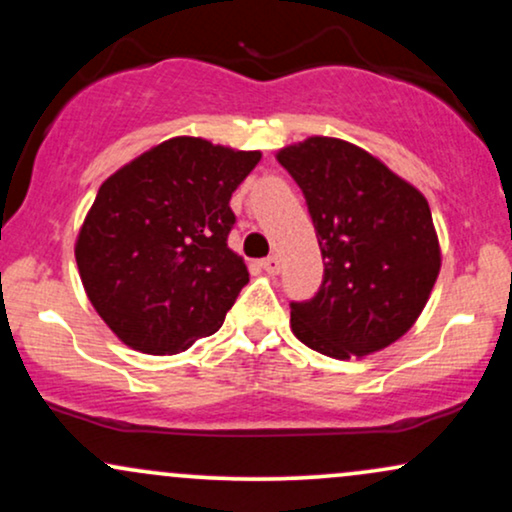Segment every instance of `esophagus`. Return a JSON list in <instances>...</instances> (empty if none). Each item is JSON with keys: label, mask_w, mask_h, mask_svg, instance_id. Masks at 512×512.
<instances>
[{"label": "esophagus", "mask_w": 512, "mask_h": 512, "mask_svg": "<svg viewBox=\"0 0 512 512\" xmlns=\"http://www.w3.org/2000/svg\"><path fill=\"white\" fill-rule=\"evenodd\" d=\"M262 264V269L267 274H279V269H281V260L276 255H269V257H264V260L260 262Z\"/></svg>", "instance_id": "1"}]
</instances>
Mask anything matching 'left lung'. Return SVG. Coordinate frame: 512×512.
I'll return each instance as SVG.
<instances>
[{
  "label": "left lung",
  "mask_w": 512,
  "mask_h": 512,
  "mask_svg": "<svg viewBox=\"0 0 512 512\" xmlns=\"http://www.w3.org/2000/svg\"><path fill=\"white\" fill-rule=\"evenodd\" d=\"M320 243L322 284L291 301V330L332 358L373 354L414 325L440 269L426 197L378 158L330 137L279 151Z\"/></svg>",
  "instance_id": "1"
}]
</instances>
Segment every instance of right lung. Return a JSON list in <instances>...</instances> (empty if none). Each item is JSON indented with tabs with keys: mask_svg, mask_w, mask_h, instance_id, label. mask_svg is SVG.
I'll use <instances>...</instances> for the list:
<instances>
[{
	"mask_svg": "<svg viewBox=\"0 0 512 512\" xmlns=\"http://www.w3.org/2000/svg\"><path fill=\"white\" fill-rule=\"evenodd\" d=\"M257 163L260 151L178 137L103 182L76 264L93 308L122 342L175 354L223 325L250 281L228 250L231 195Z\"/></svg>",
	"mask_w": 512,
	"mask_h": 512,
	"instance_id": "right-lung-1",
	"label": "right lung"
}]
</instances>
